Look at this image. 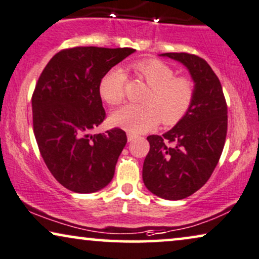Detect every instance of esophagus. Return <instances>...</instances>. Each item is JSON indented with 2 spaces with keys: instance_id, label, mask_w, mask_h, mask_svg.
I'll return each instance as SVG.
<instances>
[{
  "instance_id": "1",
  "label": "esophagus",
  "mask_w": 259,
  "mask_h": 259,
  "mask_svg": "<svg viewBox=\"0 0 259 259\" xmlns=\"http://www.w3.org/2000/svg\"><path fill=\"white\" fill-rule=\"evenodd\" d=\"M136 136H134V134H132V133H127V140H128V142H133L134 139H136Z\"/></svg>"
}]
</instances>
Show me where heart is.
Segmentation results:
<instances>
[{"instance_id": "heart-1", "label": "heart", "mask_w": 259, "mask_h": 259, "mask_svg": "<svg viewBox=\"0 0 259 259\" xmlns=\"http://www.w3.org/2000/svg\"><path fill=\"white\" fill-rule=\"evenodd\" d=\"M139 78L145 80L150 92L144 105H126L114 110L110 122L131 133H144L163 125L172 126L186 116L195 97V87L189 78L176 77L170 66L157 59H147L133 65ZM126 75L121 69L109 70L100 80V95L107 103L117 106L125 99Z\"/></svg>"}]
</instances>
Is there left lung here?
Instances as JSON below:
<instances>
[{
    "label": "left lung",
    "instance_id": "8db88e82",
    "mask_svg": "<svg viewBox=\"0 0 259 259\" xmlns=\"http://www.w3.org/2000/svg\"><path fill=\"white\" fill-rule=\"evenodd\" d=\"M182 63L195 87L186 116L163 136H149L143 181L154 195L182 200L204 186L223 153L227 105L219 78L206 60L189 53H162Z\"/></svg>",
    "mask_w": 259,
    "mask_h": 259
}]
</instances>
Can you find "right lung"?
I'll return each mask as SVG.
<instances>
[{
  "label": "right lung",
  "mask_w": 259,
  "mask_h": 259,
  "mask_svg": "<svg viewBox=\"0 0 259 259\" xmlns=\"http://www.w3.org/2000/svg\"><path fill=\"white\" fill-rule=\"evenodd\" d=\"M133 49L72 48L52 57L32 96L33 131L44 162L66 189L95 193L112 181L126 133L90 134L106 117L100 80Z\"/></svg>",
  "instance_id": "right-lung-1"
}]
</instances>
